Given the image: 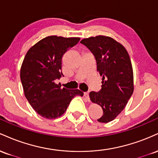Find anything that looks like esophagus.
Returning <instances> with one entry per match:
<instances>
[{
	"label": "esophagus",
	"instance_id": "34e87169",
	"mask_svg": "<svg viewBox=\"0 0 158 158\" xmlns=\"http://www.w3.org/2000/svg\"><path fill=\"white\" fill-rule=\"evenodd\" d=\"M84 96H85V97L88 99V100H89L90 99H89V92H85Z\"/></svg>",
	"mask_w": 158,
	"mask_h": 158
}]
</instances>
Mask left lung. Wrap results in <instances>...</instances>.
Segmentation results:
<instances>
[{"label": "left lung", "instance_id": "1", "mask_svg": "<svg viewBox=\"0 0 158 158\" xmlns=\"http://www.w3.org/2000/svg\"><path fill=\"white\" fill-rule=\"evenodd\" d=\"M85 44L97 61V71L102 77V89L90 92L92 102L99 105L103 114L99 123L114 120L122 112L134 91L131 61L126 49L109 36L97 35L84 39Z\"/></svg>", "mask_w": 158, "mask_h": 158}]
</instances>
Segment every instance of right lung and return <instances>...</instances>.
I'll return each mask as SVG.
<instances>
[{
    "label": "right lung",
    "mask_w": 158,
    "mask_h": 158,
    "mask_svg": "<svg viewBox=\"0 0 158 158\" xmlns=\"http://www.w3.org/2000/svg\"><path fill=\"white\" fill-rule=\"evenodd\" d=\"M80 38L51 35L41 39L27 51L21 64L23 92L32 108L46 119H56L66 111L70 101L81 90L61 88L55 80L61 76V59Z\"/></svg>",
    "instance_id": "right-lung-1"
}]
</instances>
